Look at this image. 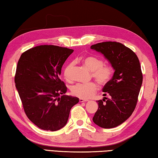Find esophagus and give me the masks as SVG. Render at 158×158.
Returning <instances> with one entry per match:
<instances>
[{
	"instance_id": "obj_1",
	"label": "esophagus",
	"mask_w": 158,
	"mask_h": 158,
	"mask_svg": "<svg viewBox=\"0 0 158 158\" xmlns=\"http://www.w3.org/2000/svg\"><path fill=\"white\" fill-rule=\"evenodd\" d=\"M79 102H88V100H87V99H84L80 98V99H79Z\"/></svg>"
}]
</instances>
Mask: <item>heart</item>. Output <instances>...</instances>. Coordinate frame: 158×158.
<instances>
[{
    "instance_id": "obj_1",
    "label": "heart",
    "mask_w": 158,
    "mask_h": 158,
    "mask_svg": "<svg viewBox=\"0 0 158 158\" xmlns=\"http://www.w3.org/2000/svg\"><path fill=\"white\" fill-rule=\"evenodd\" d=\"M84 64L88 69L92 72L93 76L100 85H104L110 81L113 74V68L111 65H103L102 59L95 56H85L81 59ZM73 68V63L68 64L64 70V76L67 81H71V72ZM98 86L95 82L88 84H77L71 88V93L74 96L81 99H89L96 93Z\"/></svg>"
}]
</instances>
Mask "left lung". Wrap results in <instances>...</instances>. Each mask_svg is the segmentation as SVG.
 <instances>
[{"instance_id":"obj_1","label":"left lung","mask_w":158,"mask_h":158,"mask_svg":"<svg viewBox=\"0 0 158 158\" xmlns=\"http://www.w3.org/2000/svg\"><path fill=\"white\" fill-rule=\"evenodd\" d=\"M102 54L114 72L103 88L102 100L93 118L94 123L104 128H112L128 119L135 108L143 76L138 57L130 48L118 42H102L90 46ZM109 95L108 99L105 96Z\"/></svg>"}]
</instances>
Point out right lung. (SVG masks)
I'll list each match as a JSON object with an SVG mask.
<instances>
[{"instance_id":"add662e5","label":"right lung","mask_w":158,"mask_h":158,"mask_svg":"<svg viewBox=\"0 0 158 158\" xmlns=\"http://www.w3.org/2000/svg\"><path fill=\"white\" fill-rule=\"evenodd\" d=\"M73 52L67 48L39 45L25 51L18 61L14 81L24 111L43 130L65 127L72 107L79 101L64 94L67 87L60 79L63 65Z\"/></svg>"}]
</instances>
